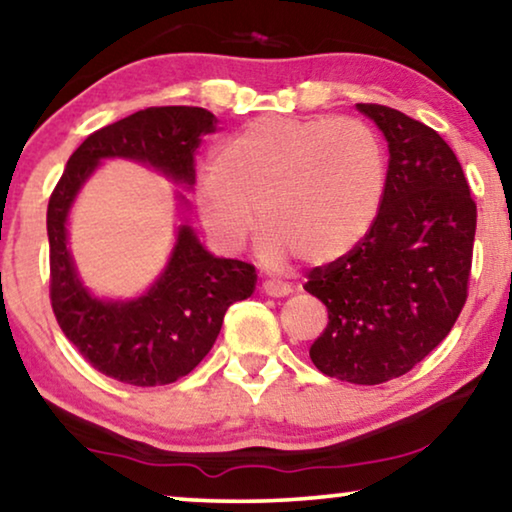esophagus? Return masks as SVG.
Listing matches in <instances>:
<instances>
[{
	"instance_id": "esophagus-1",
	"label": "esophagus",
	"mask_w": 512,
	"mask_h": 512,
	"mask_svg": "<svg viewBox=\"0 0 512 512\" xmlns=\"http://www.w3.org/2000/svg\"><path fill=\"white\" fill-rule=\"evenodd\" d=\"M262 292L264 294H269V296H287V294H292V285H287V282H282V280H264L262 282Z\"/></svg>"
}]
</instances>
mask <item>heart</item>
Returning <instances> with one entry per match:
<instances>
[{
	"label": "heart",
	"instance_id": "obj_1",
	"mask_svg": "<svg viewBox=\"0 0 512 512\" xmlns=\"http://www.w3.org/2000/svg\"><path fill=\"white\" fill-rule=\"evenodd\" d=\"M384 190V147L361 119L262 117L218 149L197 211L220 248L243 246L257 211L264 262L329 264L368 236Z\"/></svg>",
	"mask_w": 512,
	"mask_h": 512
}]
</instances>
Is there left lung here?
<instances>
[{"instance_id": "8db88e82", "label": "left lung", "mask_w": 512, "mask_h": 512, "mask_svg": "<svg viewBox=\"0 0 512 512\" xmlns=\"http://www.w3.org/2000/svg\"><path fill=\"white\" fill-rule=\"evenodd\" d=\"M388 142L384 202L368 236L310 271L329 310L312 342L319 372L375 386L402 377L451 333L467 301L476 202L453 149L400 110L358 103Z\"/></svg>"}]
</instances>
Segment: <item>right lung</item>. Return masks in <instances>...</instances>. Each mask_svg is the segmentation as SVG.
<instances>
[{
  "mask_svg": "<svg viewBox=\"0 0 512 512\" xmlns=\"http://www.w3.org/2000/svg\"><path fill=\"white\" fill-rule=\"evenodd\" d=\"M204 108H147L91 133L48 202L50 301L57 324L105 377L131 386H165L186 377L216 342L232 303L255 292V266L211 255L190 225H179L170 262L131 301L98 299L82 285L68 250V211L103 158H128L193 188L195 151L216 131ZM186 200L179 193V202Z\"/></svg>",
  "mask_w": 512,
  "mask_h": 512,
  "instance_id": "obj_1",
  "label": "right lung"
}]
</instances>
